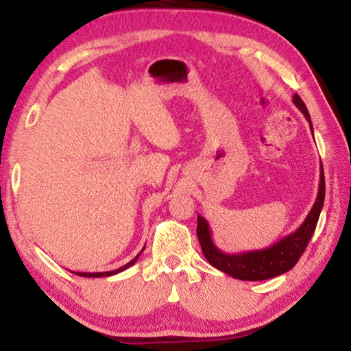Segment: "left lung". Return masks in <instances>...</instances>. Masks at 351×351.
<instances>
[{
    "label": "left lung",
    "mask_w": 351,
    "mask_h": 351,
    "mask_svg": "<svg viewBox=\"0 0 351 351\" xmlns=\"http://www.w3.org/2000/svg\"><path fill=\"white\" fill-rule=\"evenodd\" d=\"M293 103L301 112L304 114L306 120L308 121V126L312 129V120L308 115L307 108L304 101L300 99L298 94L293 95ZM324 196H326V180H324V169L321 164V175H319V189L318 196L315 201L312 210L308 211L304 222L300 225L297 231L292 234L280 239L277 243H274L269 248L258 250V251H248L240 254H226L217 248L211 239V230L208 222L205 221L202 216H197V239L201 243V248L205 258L208 260L211 266L216 269L222 271L228 276L234 277L237 280L245 281H260L274 278L281 276L297 265L300 257L303 256L308 242H311L312 234L315 228H317L318 219L321 215L322 205H324Z\"/></svg>",
    "instance_id": "8db88e82"
}]
</instances>
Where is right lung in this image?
Segmentation results:
<instances>
[{"label": "right lung", "instance_id": "add662e5", "mask_svg": "<svg viewBox=\"0 0 351 351\" xmlns=\"http://www.w3.org/2000/svg\"><path fill=\"white\" fill-rule=\"evenodd\" d=\"M144 251V248L136 254V257L134 258V260H130L129 263H126L125 266H121V267H119V269H115V271H109V272H74L73 271V274H75V276H79V277H111V276H115V274H119V272H121V271H125V269H128L129 266H132L136 260H138V257H140V254Z\"/></svg>", "mask_w": 351, "mask_h": 351}]
</instances>
